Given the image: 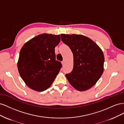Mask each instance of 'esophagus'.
<instances>
[{
    "instance_id": "1",
    "label": "esophagus",
    "mask_w": 124,
    "mask_h": 124,
    "mask_svg": "<svg viewBox=\"0 0 124 124\" xmlns=\"http://www.w3.org/2000/svg\"><path fill=\"white\" fill-rule=\"evenodd\" d=\"M64 63H65V61H63L62 62V65H64Z\"/></svg>"
}]
</instances>
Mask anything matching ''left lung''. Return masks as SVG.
<instances>
[{
    "instance_id": "8db88e82",
    "label": "left lung",
    "mask_w": 124,
    "mask_h": 124,
    "mask_svg": "<svg viewBox=\"0 0 124 124\" xmlns=\"http://www.w3.org/2000/svg\"><path fill=\"white\" fill-rule=\"evenodd\" d=\"M62 42L68 46L73 55V68L66 77L70 84L79 91L91 88L103 72L104 57L96 43L81 35L61 34Z\"/></svg>"
}]
</instances>
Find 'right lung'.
<instances>
[{
	"label": "right lung",
	"mask_w": 124,
	"mask_h": 124,
	"mask_svg": "<svg viewBox=\"0 0 124 124\" xmlns=\"http://www.w3.org/2000/svg\"><path fill=\"white\" fill-rule=\"evenodd\" d=\"M59 35L43 33L29 40L22 47L17 62L20 76L29 88L42 92L52 84L62 65L56 60L55 47Z\"/></svg>",
	"instance_id": "right-lung-1"
}]
</instances>
